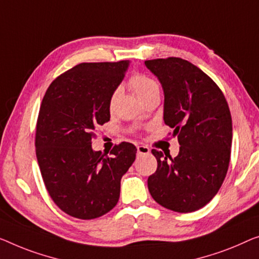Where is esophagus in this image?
Here are the masks:
<instances>
[{
	"label": "esophagus",
	"instance_id": "esophagus-1",
	"mask_svg": "<svg viewBox=\"0 0 259 259\" xmlns=\"http://www.w3.org/2000/svg\"><path fill=\"white\" fill-rule=\"evenodd\" d=\"M137 152H138V154H148V153H150V149L146 145H138Z\"/></svg>",
	"mask_w": 259,
	"mask_h": 259
}]
</instances>
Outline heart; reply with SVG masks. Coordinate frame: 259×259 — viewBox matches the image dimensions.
Returning a JSON list of instances; mask_svg holds the SVG:
<instances>
[{"label":"heart","mask_w":259,"mask_h":259,"mask_svg":"<svg viewBox=\"0 0 259 259\" xmlns=\"http://www.w3.org/2000/svg\"><path fill=\"white\" fill-rule=\"evenodd\" d=\"M129 86L135 93V95L138 96L142 101L148 98L149 95L153 94V93L159 92V87H158V83L156 81L150 78V76H146L144 74H134L129 79ZM117 95H118V90L114 91L113 94H111L109 99L110 108L114 107Z\"/></svg>","instance_id":"heart-1"}]
</instances>
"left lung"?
I'll list each match as a JSON object with an SVG mask.
<instances>
[{"instance_id":"8db88e82","label":"left lung","mask_w":259,"mask_h":259,"mask_svg":"<svg viewBox=\"0 0 259 259\" xmlns=\"http://www.w3.org/2000/svg\"><path fill=\"white\" fill-rule=\"evenodd\" d=\"M164 90V122L180 144L172 158L152 149L158 166L148 187L156 202L191 213L219 192L229 167L233 123L229 106L213 79L181 58L145 60Z\"/></svg>"}]
</instances>
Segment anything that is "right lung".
<instances>
[{
    "label": "right lung",
    "mask_w": 259,
    "mask_h": 259,
    "mask_svg": "<svg viewBox=\"0 0 259 259\" xmlns=\"http://www.w3.org/2000/svg\"><path fill=\"white\" fill-rule=\"evenodd\" d=\"M129 61L81 63L52 81L37 118L36 156L50 196L64 213L93 220L116 206L121 178L136 158V146L93 151L95 131L110 119L109 99Z\"/></svg>",
    "instance_id": "1"
}]
</instances>
